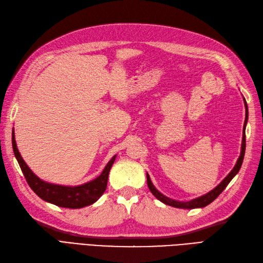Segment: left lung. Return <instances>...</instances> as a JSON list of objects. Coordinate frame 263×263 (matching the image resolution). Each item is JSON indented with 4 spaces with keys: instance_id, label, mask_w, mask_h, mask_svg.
<instances>
[{
    "instance_id": "8db88e82",
    "label": "left lung",
    "mask_w": 263,
    "mask_h": 263,
    "mask_svg": "<svg viewBox=\"0 0 263 263\" xmlns=\"http://www.w3.org/2000/svg\"><path fill=\"white\" fill-rule=\"evenodd\" d=\"M245 105H246V120H245V125H243V137H242V145H241V154L240 157L237 161V164L234 165L233 170L228 174V176L224 178V180L222 181V182L218 185L215 186L214 189L212 191H210L209 193L204 194V196H202L200 198H197V199H193L191 201H187V202H180V201H176V200H172V199H169L167 197L163 196L162 193L159 192L156 187H154V185L152 184L151 180H150V177L149 174L146 173V182H147V186H149L150 191L153 193V196L156 197L158 200H160L161 202H163V203L167 204V205H171V206H174V208H181V209H194V208H203L208 204H210L212 201H214L215 199H217L220 193L223 191L227 185L229 184V182L233 179V177L237 174L240 170V167L242 165V162H243V158H245V152H246V124L248 122V105H247V102L245 100Z\"/></svg>"
}]
</instances>
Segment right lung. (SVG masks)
Wrapping results in <instances>:
<instances>
[{
  "mask_svg": "<svg viewBox=\"0 0 263 263\" xmlns=\"http://www.w3.org/2000/svg\"><path fill=\"white\" fill-rule=\"evenodd\" d=\"M12 145L20 167H21L26 182H28L31 189L42 200L62 208L80 209L94 203V202L102 196L106 189L109 172L111 170L114 160H116V156H114L109 161V163L106 164L103 172L101 173V176L98 177L97 179H94L93 181H90V182L78 186H64L44 182V181L39 179L35 174L31 171V169L26 165L24 160L21 157V154H20L17 150L14 130L12 132Z\"/></svg>",
  "mask_w": 263,
  "mask_h": 263,
  "instance_id": "obj_1",
  "label": "right lung"
}]
</instances>
